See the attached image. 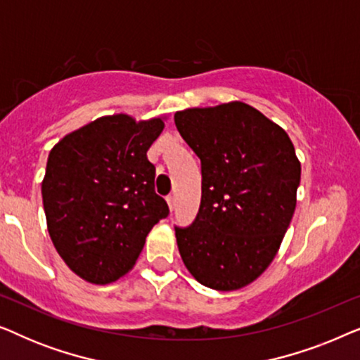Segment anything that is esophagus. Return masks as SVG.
<instances>
[{"label":"esophagus","instance_id":"34e87169","mask_svg":"<svg viewBox=\"0 0 360 360\" xmlns=\"http://www.w3.org/2000/svg\"><path fill=\"white\" fill-rule=\"evenodd\" d=\"M167 205H169L170 211L175 210V198H174V196H169V198H167Z\"/></svg>","mask_w":360,"mask_h":360}]
</instances>
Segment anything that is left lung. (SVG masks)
Listing matches in <instances>:
<instances>
[{
  "label": "left lung",
  "mask_w": 360,
  "mask_h": 360,
  "mask_svg": "<svg viewBox=\"0 0 360 360\" xmlns=\"http://www.w3.org/2000/svg\"><path fill=\"white\" fill-rule=\"evenodd\" d=\"M175 126L201 160V205L175 228L188 272L205 287H248L277 255L297 208L302 164L277 122L229 101L175 112Z\"/></svg>",
  "instance_id": "left-lung-1"
}]
</instances>
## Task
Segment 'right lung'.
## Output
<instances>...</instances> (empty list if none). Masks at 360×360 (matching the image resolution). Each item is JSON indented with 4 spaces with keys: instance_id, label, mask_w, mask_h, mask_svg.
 Listing matches in <instances>:
<instances>
[{
    "instance_id": "1",
    "label": "right lung",
    "mask_w": 360,
    "mask_h": 360,
    "mask_svg": "<svg viewBox=\"0 0 360 360\" xmlns=\"http://www.w3.org/2000/svg\"><path fill=\"white\" fill-rule=\"evenodd\" d=\"M167 116H101L52 147L42 203L52 244L67 267L106 285L134 267L147 234L169 214L154 190L147 150Z\"/></svg>"
}]
</instances>
